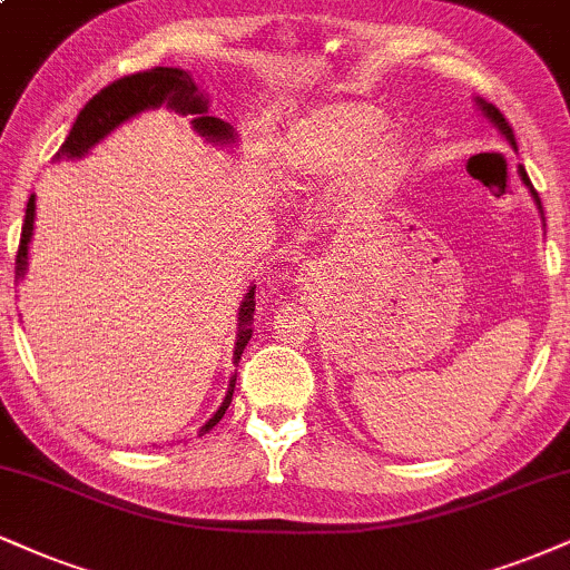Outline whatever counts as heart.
<instances>
[{"mask_svg":"<svg viewBox=\"0 0 570 570\" xmlns=\"http://www.w3.org/2000/svg\"><path fill=\"white\" fill-rule=\"evenodd\" d=\"M284 148L299 177L332 175L328 198L347 215L385 196L409 164V148L390 129V116L358 100L321 102L305 111L286 132Z\"/></svg>","mask_w":570,"mask_h":570,"instance_id":"b5f03b06","label":"heart"}]
</instances>
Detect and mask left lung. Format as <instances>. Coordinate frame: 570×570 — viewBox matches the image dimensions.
Segmentation results:
<instances>
[{"label":"left lung","mask_w":570,"mask_h":570,"mask_svg":"<svg viewBox=\"0 0 570 570\" xmlns=\"http://www.w3.org/2000/svg\"><path fill=\"white\" fill-rule=\"evenodd\" d=\"M478 106H481V111L489 116V119L493 121V125L499 127V132H502L507 140H510V146H515V132H512V127H510V121L504 119V114L499 111L497 106H493V102H485V100H478ZM520 177H523V183L528 185V190H531L533 194V198H537V204H539V209H541V202H539V196H537V190H533V185H531V180H528V175H525V169L520 167Z\"/></svg>","instance_id":"1"}]
</instances>
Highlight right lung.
I'll list each match as a JSON object with an SVG mask.
<instances>
[{"label":"right lung","mask_w":570,"mask_h":570,"mask_svg":"<svg viewBox=\"0 0 570 570\" xmlns=\"http://www.w3.org/2000/svg\"><path fill=\"white\" fill-rule=\"evenodd\" d=\"M167 106L169 111L194 116L196 132H202L212 142H233V129L225 125L223 119H215V116L207 114L209 100L198 92L196 81L190 79L188 71H180V68H148V71L129 73V77H121L111 81L108 87H102L98 95L87 100V106L81 108L77 121H73L71 132H68L66 142L60 146L55 159L60 156H68V159H79L85 156L95 142H100L111 129H116L121 121L132 119L135 114L148 111V108ZM33 215H37V202L33 196L26 204V219L23 230H20V244H18V257H16V276L20 278L26 273V259H29V242L33 233ZM252 321H255V286H249L246 292L242 307H238V337H236V351H233V361L238 363L242 358L246 342L252 340ZM233 387H236V376L230 380L228 393H225V401L219 403V409L212 414V420L198 430V435L209 433L215 424L223 420L225 409L230 406Z\"/></svg>","instance_id":"add662e5"}]
</instances>
